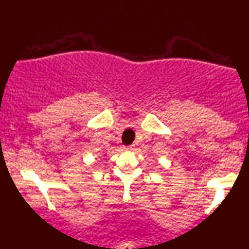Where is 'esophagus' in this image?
<instances>
[{"label": "esophagus", "mask_w": 249, "mask_h": 249, "mask_svg": "<svg viewBox=\"0 0 249 249\" xmlns=\"http://www.w3.org/2000/svg\"><path fill=\"white\" fill-rule=\"evenodd\" d=\"M134 149H135V145L134 144H131V145H128V146L125 147L126 151H133Z\"/></svg>", "instance_id": "1"}]
</instances>
